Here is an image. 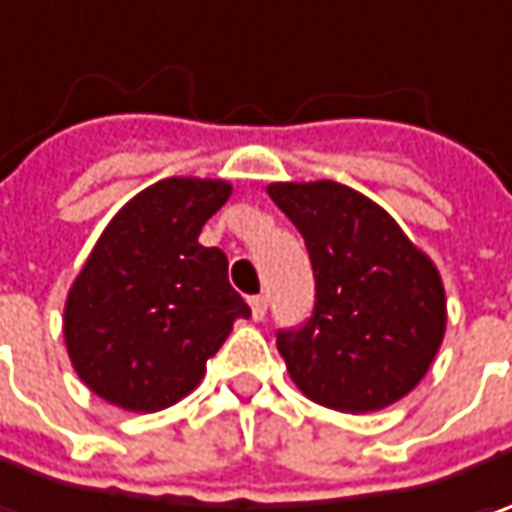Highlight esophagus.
I'll return each instance as SVG.
<instances>
[{
  "label": "esophagus",
  "instance_id": "obj_1",
  "mask_svg": "<svg viewBox=\"0 0 512 512\" xmlns=\"http://www.w3.org/2000/svg\"><path fill=\"white\" fill-rule=\"evenodd\" d=\"M249 306H252V318H255V321H263V315H266V298H263V295H255V298H249Z\"/></svg>",
  "mask_w": 512,
  "mask_h": 512
}]
</instances>
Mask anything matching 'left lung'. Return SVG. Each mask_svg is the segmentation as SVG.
Instances as JSON below:
<instances>
[{
  "instance_id": "8db88e82",
  "label": "left lung",
  "mask_w": 512,
  "mask_h": 512,
  "mask_svg": "<svg viewBox=\"0 0 512 512\" xmlns=\"http://www.w3.org/2000/svg\"><path fill=\"white\" fill-rule=\"evenodd\" d=\"M269 197L303 234L315 309L280 329L278 349L298 389L338 412H375L427 375L447 329L435 263L361 191L272 183Z\"/></svg>"
}]
</instances>
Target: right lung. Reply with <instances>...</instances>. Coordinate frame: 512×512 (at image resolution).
<instances>
[{"mask_svg":"<svg viewBox=\"0 0 512 512\" xmlns=\"http://www.w3.org/2000/svg\"><path fill=\"white\" fill-rule=\"evenodd\" d=\"M232 194L226 180L168 177L128 200L65 300V346L82 384L114 407L157 412L186 398L252 309L229 260L197 243Z\"/></svg>","mask_w":512,"mask_h":512,"instance_id":"obj_1","label":"right lung"}]
</instances>
